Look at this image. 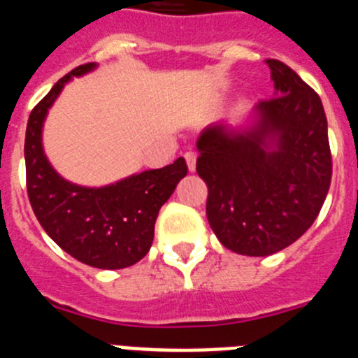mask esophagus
Masks as SVG:
<instances>
[{"mask_svg":"<svg viewBox=\"0 0 358 358\" xmlns=\"http://www.w3.org/2000/svg\"><path fill=\"white\" fill-rule=\"evenodd\" d=\"M183 158H185V162H187L189 173H194V171H196V153L187 151V153L183 155Z\"/></svg>","mask_w":358,"mask_h":358,"instance_id":"34e87169","label":"esophagus"}]
</instances>
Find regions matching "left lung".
<instances>
[{"label": "left lung", "instance_id": "left-lung-1", "mask_svg": "<svg viewBox=\"0 0 358 358\" xmlns=\"http://www.w3.org/2000/svg\"><path fill=\"white\" fill-rule=\"evenodd\" d=\"M266 63L273 99L239 122L210 124L196 141L210 229L223 247L254 257L279 252L308 231L331 182L321 99L285 63Z\"/></svg>", "mask_w": 358, "mask_h": 358}]
</instances>
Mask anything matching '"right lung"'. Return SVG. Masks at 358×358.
I'll return each mask as SVG.
<instances>
[{
    "label": "right lung",
    "instance_id": "add662e5",
    "mask_svg": "<svg viewBox=\"0 0 358 358\" xmlns=\"http://www.w3.org/2000/svg\"><path fill=\"white\" fill-rule=\"evenodd\" d=\"M97 68L88 63L59 79L32 110L24 136L27 191L34 214L64 252L102 270L131 266L149 252L158 210L187 175L182 157L101 187L79 185L59 175L43 148V127L64 86Z\"/></svg>",
    "mask_w": 358,
    "mask_h": 358
}]
</instances>
